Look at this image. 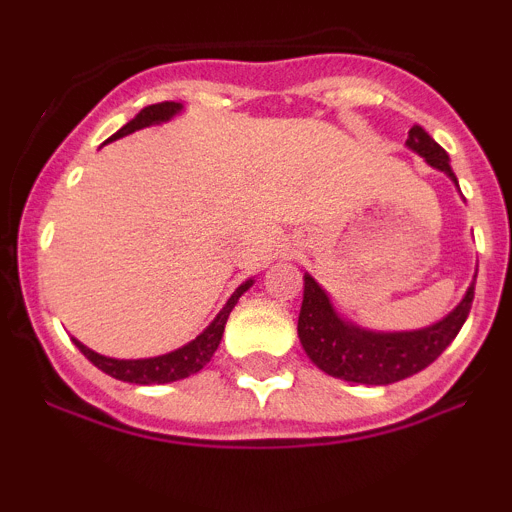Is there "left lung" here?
I'll use <instances>...</instances> for the list:
<instances>
[{"mask_svg": "<svg viewBox=\"0 0 512 512\" xmlns=\"http://www.w3.org/2000/svg\"><path fill=\"white\" fill-rule=\"evenodd\" d=\"M408 148L428 161L433 169L449 174V156L420 125H413L408 135ZM459 187V184H456ZM474 282L467 295L454 310L438 323L420 330H402V333H377L348 323L330 305V297L310 274H305V297H302L297 336H300L305 354L325 374L356 384H392L423 372L446 351L456 333L461 330L472 310Z\"/></svg>", "mask_w": 512, "mask_h": 512, "instance_id": "8db88e82", "label": "left lung"}]
</instances>
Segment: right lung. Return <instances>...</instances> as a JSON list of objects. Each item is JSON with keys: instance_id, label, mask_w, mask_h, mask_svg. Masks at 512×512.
<instances>
[{"instance_id": "obj_1", "label": "right lung", "mask_w": 512, "mask_h": 512, "mask_svg": "<svg viewBox=\"0 0 512 512\" xmlns=\"http://www.w3.org/2000/svg\"><path fill=\"white\" fill-rule=\"evenodd\" d=\"M176 112H182V104L179 102H158V104H148L128 125H122L110 140L122 138V135H130L140 128H148V125H158V122H166L176 115ZM253 284V279L243 282L241 287L235 289L230 300L225 302V307L217 312V318L202 330L200 336L189 341L187 346L176 348L171 354L164 356H153V359H110V356H102L92 348H87L81 341H76V348H79L81 354L87 356L97 369H102L104 374H110V377L120 379V382H133V384H166V382H176V379L192 377L212 359V354L220 346V338H223L225 323H228L230 310L235 307L238 297L246 292L248 287Z\"/></svg>"}]
</instances>
